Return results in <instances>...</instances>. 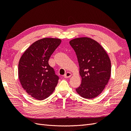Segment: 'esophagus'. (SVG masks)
Listing matches in <instances>:
<instances>
[{"instance_id":"obj_1","label":"esophagus","mask_w":131,"mask_h":131,"mask_svg":"<svg viewBox=\"0 0 131 131\" xmlns=\"http://www.w3.org/2000/svg\"><path fill=\"white\" fill-rule=\"evenodd\" d=\"M71 76H72V74H71V73L67 72L64 75V78H70Z\"/></svg>"}]
</instances>
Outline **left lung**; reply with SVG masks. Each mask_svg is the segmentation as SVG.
<instances>
[{
	"label": "left lung",
	"mask_w": 131,
	"mask_h": 131,
	"mask_svg": "<svg viewBox=\"0 0 131 131\" xmlns=\"http://www.w3.org/2000/svg\"><path fill=\"white\" fill-rule=\"evenodd\" d=\"M69 43L77 54L82 78L76 91L83 98L91 100L102 93L109 80L110 58L103 47L90 38L74 39Z\"/></svg>",
	"instance_id": "1"
}]
</instances>
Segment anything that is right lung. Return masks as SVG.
<instances>
[{"mask_svg":"<svg viewBox=\"0 0 131 131\" xmlns=\"http://www.w3.org/2000/svg\"><path fill=\"white\" fill-rule=\"evenodd\" d=\"M61 42V39L56 38L40 39L32 43L19 59L21 84L27 93L38 100L50 96L58 84L59 77L49 60Z\"/></svg>","mask_w":131,"mask_h":131,"instance_id":"1","label":"right lung"}]
</instances>
